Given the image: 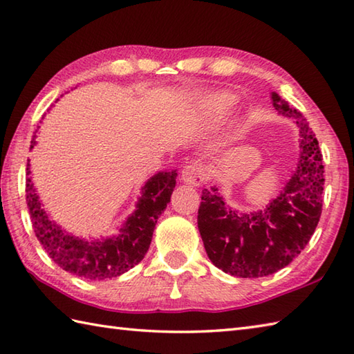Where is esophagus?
Segmentation results:
<instances>
[{"instance_id": "obj_1", "label": "esophagus", "mask_w": 354, "mask_h": 354, "mask_svg": "<svg viewBox=\"0 0 354 354\" xmlns=\"http://www.w3.org/2000/svg\"><path fill=\"white\" fill-rule=\"evenodd\" d=\"M207 176L205 171V165L196 161L192 164H187L185 167L181 171V179L184 184H190V185H201L204 183V179Z\"/></svg>"}]
</instances>
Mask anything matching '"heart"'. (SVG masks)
<instances>
[{"mask_svg":"<svg viewBox=\"0 0 354 354\" xmlns=\"http://www.w3.org/2000/svg\"><path fill=\"white\" fill-rule=\"evenodd\" d=\"M230 100H231V97L228 94H219V95L213 97L212 102H209V104H212V106H216V108H222L227 103H230Z\"/></svg>","mask_w":354,"mask_h":354,"instance_id":"1","label":"heart"}]
</instances>
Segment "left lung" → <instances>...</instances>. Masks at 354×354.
I'll list each match as a JSON object with an SVG mask.
<instances>
[{
	"label": "left lung",
	"instance_id": "obj_1",
	"mask_svg": "<svg viewBox=\"0 0 354 354\" xmlns=\"http://www.w3.org/2000/svg\"><path fill=\"white\" fill-rule=\"evenodd\" d=\"M270 99L299 132V156L290 179L268 205L250 213L225 204L213 185L202 190L198 212L208 259L223 272L242 278L266 277L288 266L309 243L322 212L324 165L318 140L297 109L277 93Z\"/></svg>",
	"mask_w": 354,
	"mask_h": 354
}]
</instances>
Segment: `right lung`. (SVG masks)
<instances>
[{
  "label": "right lung",
  "mask_w": 354,
  "mask_h": 354,
  "mask_svg": "<svg viewBox=\"0 0 354 354\" xmlns=\"http://www.w3.org/2000/svg\"><path fill=\"white\" fill-rule=\"evenodd\" d=\"M36 142V135H33L30 150ZM30 173V162H27L26 196L37 240L57 266L93 281L123 275L145 259L158 217L167 208L178 176L176 170L155 173L142 185L133 213L127 216L117 234L85 239L66 232L51 219L36 193L32 178L28 176Z\"/></svg>",
  "instance_id": "add662e5"
}]
</instances>
